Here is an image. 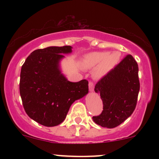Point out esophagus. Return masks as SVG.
Instances as JSON below:
<instances>
[{"mask_svg":"<svg viewBox=\"0 0 159 159\" xmlns=\"http://www.w3.org/2000/svg\"><path fill=\"white\" fill-rule=\"evenodd\" d=\"M89 90L90 91L94 90V84L93 81H89Z\"/></svg>","mask_w":159,"mask_h":159,"instance_id":"obj_1","label":"esophagus"}]
</instances>
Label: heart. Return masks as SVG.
I'll list each match as a JSON object with an SVG mask.
<instances>
[{"instance_id": "heart-1", "label": "heart", "mask_w": 159, "mask_h": 159, "mask_svg": "<svg viewBox=\"0 0 159 159\" xmlns=\"http://www.w3.org/2000/svg\"><path fill=\"white\" fill-rule=\"evenodd\" d=\"M120 58V54L118 52H94L86 54L83 59V65L87 69L98 66L94 71V76L99 78L114 68Z\"/></svg>"}]
</instances>
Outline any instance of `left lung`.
I'll use <instances>...</instances> for the list:
<instances>
[{
	"mask_svg": "<svg viewBox=\"0 0 159 159\" xmlns=\"http://www.w3.org/2000/svg\"><path fill=\"white\" fill-rule=\"evenodd\" d=\"M95 92L103 103L101 114L93 116L98 125L113 129L123 123L135 109L140 90L138 66L128 54L96 83Z\"/></svg>",
	"mask_w": 159,
	"mask_h": 159,
	"instance_id": "1",
	"label": "left lung"
}]
</instances>
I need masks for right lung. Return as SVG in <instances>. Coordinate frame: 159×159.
I'll return each mask as SVG.
<instances>
[{"label": "right lung", "mask_w": 159, "mask_h": 159, "mask_svg": "<svg viewBox=\"0 0 159 159\" xmlns=\"http://www.w3.org/2000/svg\"><path fill=\"white\" fill-rule=\"evenodd\" d=\"M72 52L70 45L51 46L34 51L21 66L19 91L25 112L45 126L61 124L72 104L88 93V81L70 82L61 73L63 54Z\"/></svg>", "instance_id": "obj_1"}]
</instances>
